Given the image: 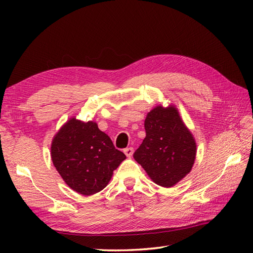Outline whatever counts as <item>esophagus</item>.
<instances>
[{
  "mask_svg": "<svg viewBox=\"0 0 253 253\" xmlns=\"http://www.w3.org/2000/svg\"><path fill=\"white\" fill-rule=\"evenodd\" d=\"M124 153L126 154L127 158H130L131 155L133 154V149L132 148H126L125 150H124Z\"/></svg>",
  "mask_w": 253,
  "mask_h": 253,
  "instance_id": "esophagus-1",
  "label": "esophagus"
}]
</instances>
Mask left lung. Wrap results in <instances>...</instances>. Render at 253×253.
Returning <instances> with one entry per match:
<instances>
[{
    "instance_id": "obj_1",
    "label": "left lung",
    "mask_w": 253,
    "mask_h": 253,
    "mask_svg": "<svg viewBox=\"0 0 253 253\" xmlns=\"http://www.w3.org/2000/svg\"><path fill=\"white\" fill-rule=\"evenodd\" d=\"M146 138L133 159L155 184L173 187L195 163L197 143L174 104L157 105L144 120Z\"/></svg>"
}]
</instances>
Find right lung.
I'll list each match as a JSON object with an SVG mask.
<instances>
[{
    "mask_svg": "<svg viewBox=\"0 0 253 253\" xmlns=\"http://www.w3.org/2000/svg\"><path fill=\"white\" fill-rule=\"evenodd\" d=\"M51 159L71 189L91 196L104 189L126 155L95 122L72 117L53 137Z\"/></svg>",
    "mask_w": 253,
    "mask_h": 253,
    "instance_id": "1",
    "label": "right lung"
}]
</instances>
